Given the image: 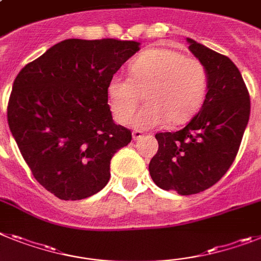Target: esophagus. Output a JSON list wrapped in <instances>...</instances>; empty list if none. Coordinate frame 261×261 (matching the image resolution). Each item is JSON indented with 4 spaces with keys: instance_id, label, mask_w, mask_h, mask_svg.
Masks as SVG:
<instances>
[{
    "instance_id": "1",
    "label": "esophagus",
    "mask_w": 261,
    "mask_h": 261,
    "mask_svg": "<svg viewBox=\"0 0 261 261\" xmlns=\"http://www.w3.org/2000/svg\"><path fill=\"white\" fill-rule=\"evenodd\" d=\"M142 136H144V135H142V132H141V130H139V129H135V130L132 132L133 140H140Z\"/></svg>"
}]
</instances>
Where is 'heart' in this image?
Instances as JSON below:
<instances>
[{
  "instance_id": "obj_1",
  "label": "heart",
  "mask_w": 261,
  "mask_h": 261,
  "mask_svg": "<svg viewBox=\"0 0 261 261\" xmlns=\"http://www.w3.org/2000/svg\"><path fill=\"white\" fill-rule=\"evenodd\" d=\"M130 76L109 79V108L116 121L130 119L145 92L146 104L133 117L136 128L173 125L190 120L203 103L208 86L206 67L195 58L168 47L145 50L129 66Z\"/></svg>"
}]
</instances>
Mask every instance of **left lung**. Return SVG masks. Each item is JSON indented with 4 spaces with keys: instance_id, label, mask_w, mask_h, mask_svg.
<instances>
[{
    "instance_id": "obj_1",
    "label": "left lung",
    "mask_w": 261,
    "mask_h": 261,
    "mask_svg": "<svg viewBox=\"0 0 261 261\" xmlns=\"http://www.w3.org/2000/svg\"><path fill=\"white\" fill-rule=\"evenodd\" d=\"M206 67L208 86L199 112L177 132L157 133V154L149 164L153 182L181 195L211 188L230 169L249 120V95L230 58L186 38Z\"/></svg>"
}]
</instances>
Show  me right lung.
I'll return each instance as SVG.
<instances>
[{"label": "right lung", "mask_w": 261, "mask_h": 261, "mask_svg": "<svg viewBox=\"0 0 261 261\" xmlns=\"http://www.w3.org/2000/svg\"><path fill=\"white\" fill-rule=\"evenodd\" d=\"M139 50L135 41L66 39L15 77L9 128L35 179L59 199L99 193L112 157L132 140L113 121L107 87Z\"/></svg>", "instance_id": "1"}]
</instances>
